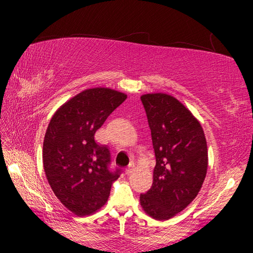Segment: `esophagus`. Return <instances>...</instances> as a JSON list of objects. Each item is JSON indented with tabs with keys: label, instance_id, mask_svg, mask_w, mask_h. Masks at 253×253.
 <instances>
[{
	"label": "esophagus",
	"instance_id": "34e87169",
	"mask_svg": "<svg viewBox=\"0 0 253 253\" xmlns=\"http://www.w3.org/2000/svg\"><path fill=\"white\" fill-rule=\"evenodd\" d=\"M133 169H134V164L132 162V164H130L129 167H127V168L126 169V175H131V174H132Z\"/></svg>",
	"mask_w": 253,
	"mask_h": 253
}]
</instances>
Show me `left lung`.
<instances>
[{"label":"left lung","instance_id":"8db88e82","mask_svg":"<svg viewBox=\"0 0 253 253\" xmlns=\"http://www.w3.org/2000/svg\"><path fill=\"white\" fill-rule=\"evenodd\" d=\"M140 99L157 160L153 184L140 195V206L153 219L168 220L190 205L202 189L209 167L205 133L174 96L148 93Z\"/></svg>","mask_w":253,"mask_h":253}]
</instances>
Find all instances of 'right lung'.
Segmentation results:
<instances>
[{
	"instance_id": "obj_1",
	"label": "right lung",
	"mask_w": 253,
	"mask_h": 253,
	"mask_svg": "<svg viewBox=\"0 0 253 253\" xmlns=\"http://www.w3.org/2000/svg\"><path fill=\"white\" fill-rule=\"evenodd\" d=\"M126 99L112 88L85 89L63 103L48 124L42 148L46 177L57 199L76 215L101 209L120 177V169H108L110 152L94 134Z\"/></svg>"
}]
</instances>
